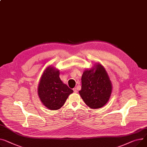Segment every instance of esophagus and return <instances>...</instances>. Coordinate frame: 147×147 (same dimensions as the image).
Masks as SVG:
<instances>
[{
  "label": "esophagus",
  "mask_w": 147,
  "mask_h": 147,
  "mask_svg": "<svg viewBox=\"0 0 147 147\" xmlns=\"http://www.w3.org/2000/svg\"><path fill=\"white\" fill-rule=\"evenodd\" d=\"M73 91H74V93H77V90L76 88H74V89H73Z\"/></svg>",
  "instance_id": "34e87169"
}]
</instances>
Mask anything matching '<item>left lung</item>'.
<instances>
[{
	"mask_svg": "<svg viewBox=\"0 0 147 147\" xmlns=\"http://www.w3.org/2000/svg\"><path fill=\"white\" fill-rule=\"evenodd\" d=\"M112 90L109 76L100 64L84 70L79 94L86 105L92 109L100 108L108 102Z\"/></svg>",
	"mask_w": 147,
	"mask_h": 147,
	"instance_id": "1",
	"label": "left lung"
}]
</instances>
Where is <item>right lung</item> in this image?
Here are the masks:
<instances>
[{"label": "right lung", "instance_id": "add662e5", "mask_svg": "<svg viewBox=\"0 0 147 147\" xmlns=\"http://www.w3.org/2000/svg\"><path fill=\"white\" fill-rule=\"evenodd\" d=\"M60 71L48 67L44 71L38 87V96L48 109L58 110L64 105L68 96L73 92L59 77Z\"/></svg>", "mask_w": 147, "mask_h": 147}]
</instances>
